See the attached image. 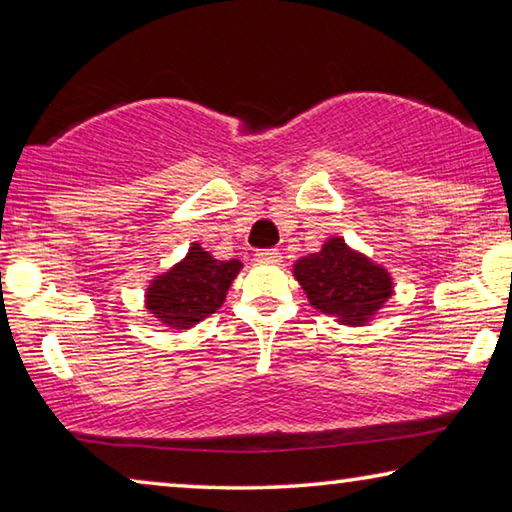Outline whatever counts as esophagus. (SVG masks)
I'll list each match as a JSON object with an SVG mask.
<instances>
[{
	"instance_id": "34e87169",
	"label": "esophagus",
	"mask_w": 512,
	"mask_h": 512,
	"mask_svg": "<svg viewBox=\"0 0 512 512\" xmlns=\"http://www.w3.org/2000/svg\"><path fill=\"white\" fill-rule=\"evenodd\" d=\"M255 259L262 264H277L282 259V253L277 248H262L255 253Z\"/></svg>"
}]
</instances>
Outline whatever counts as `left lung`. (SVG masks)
I'll return each mask as SVG.
<instances>
[{
  "label": "left lung",
  "instance_id": "1",
  "mask_svg": "<svg viewBox=\"0 0 512 512\" xmlns=\"http://www.w3.org/2000/svg\"><path fill=\"white\" fill-rule=\"evenodd\" d=\"M293 275L311 305L343 325L366 323L393 293L386 268L354 253L339 237L325 241L320 253L298 259Z\"/></svg>",
  "mask_w": 512,
  "mask_h": 512
}]
</instances>
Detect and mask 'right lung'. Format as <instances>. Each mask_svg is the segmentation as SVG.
<instances>
[{
    "mask_svg": "<svg viewBox=\"0 0 512 512\" xmlns=\"http://www.w3.org/2000/svg\"><path fill=\"white\" fill-rule=\"evenodd\" d=\"M241 262H219L194 244L183 262L155 277L146 291V309L167 327L187 329L223 305Z\"/></svg>",
    "mask_w": 512,
    "mask_h": 512,
    "instance_id": "obj_1",
    "label": "right lung"
}]
</instances>
